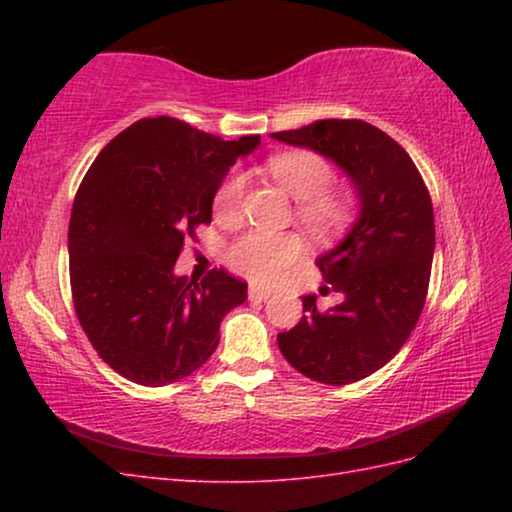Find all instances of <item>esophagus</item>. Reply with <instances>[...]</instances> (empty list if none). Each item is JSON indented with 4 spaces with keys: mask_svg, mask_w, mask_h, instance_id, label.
Masks as SVG:
<instances>
[{
    "mask_svg": "<svg viewBox=\"0 0 512 512\" xmlns=\"http://www.w3.org/2000/svg\"><path fill=\"white\" fill-rule=\"evenodd\" d=\"M271 297L269 288H260V286H250V301H267Z\"/></svg>",
    "mask_w": 512,
    "mask_h": 512,
    "instance_id": "1",
    "label": "esophagus"
}]
</instances>
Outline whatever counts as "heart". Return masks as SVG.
<instances>
[{
	"label": "heart",
	"instance_id": "1",
	"mask_svg": "<svg viewBox=\"0 0 512 512\" xmlns=\"http://www.w3.org/2000/svg\"><path fill=\"white\" fill-rule=\"evenodd\" d=\"M269 175L299 200L297 218L312 232H331L342 226L352 211V198L342 190H331L333 168L314 151H286L267 160ZM243 179L230 175L215 192L213 207L224 220H232L241 209ZM303 252V243L292 232L250 230L228 250V265L256 282H271Z\"/></svg>",
	"mask_w": 512,
	"mask_h": 512
}]
</instances>
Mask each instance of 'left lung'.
I'll return each instance as SVG.
<instances>
[{"mask_svg": "<svg viewBox=\"0 0 512 512\" xmlns=\"http://www.w3.org/2000/svg\"><path fill=\"white\" fill-rule=\"evenodd\" d=\"M271 136L335 162L359 198V218L318 258L346 299L318 312L316 294H305V316L277 335V346L316 382L363 380L393 359L423 312L436 247L427 185L406 149L361 119H320Z\"/></svg>", "mask_w": 512, "mask_h": 512, "instance_id": "obj_1", "label": "left lung"}]
</instances>
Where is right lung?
<instances>
[{"mask_svg":"<svg viewBox=\"0 0 512 512\" xmlns=\"http://www.w3.org/2000/svg\"><path fill=\"white\" fill-rule=\"evenodd\" d=\"M260 136L222 141L173 117H147L117 134L76 192L70 286L76 316L100 359L119 376L164 386L190 376L220 342V322L247 299V284L213 269L175 273L228 168Z\"/></svg>","mask_w":512,"mask_h":512,"instance_id":"add662e5","label":"right lung"}]
</instances>
